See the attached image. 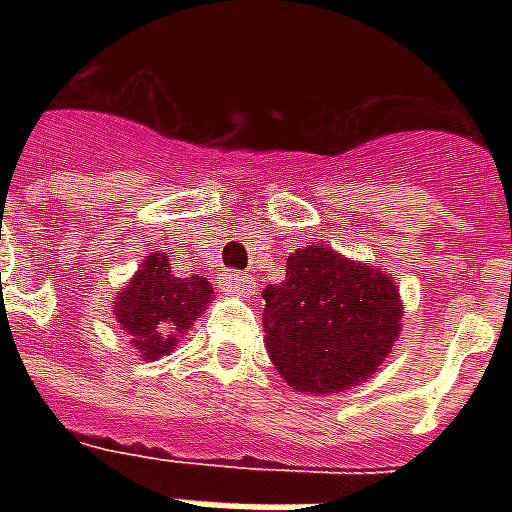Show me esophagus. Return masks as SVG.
Instances as JSON below:
<instances>
[{
    "label": "esophagus",
    "mask_w": 512,
    "mask_h": 512,
    "mask_svg": "<svg viewBox=\"0 0 512 512\" xmlns=\"http://www.w3.org/2000/svg\"><path fill=\"white\" fill-rule=\"evenodd\" d=\"M222 288L227 290V293H235V296H246V293H252L255 282H252V277L241 274V271H224Z\"/></svg>",
    "instance_id": "1"
}]
</instances>
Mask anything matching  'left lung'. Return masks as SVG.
Segmentation results:
<instances>
[{
    "label": "left lung",
    "mask_w": 512,
    "mask_h": 512,
    "mask_svg": "<svg viewBox=\"0 0 512 512\" xmlns=\"http://www.w3.org/2000/svg\"><path fill=\"white\" fill-rule=\"evenodd\" d=\"M266 351L296 392L332 395L378 373L403 326L392 277L332 246L288 257L285 282L263 290Z\"/></svg>",
    "instance_id": "obj_1"
}]
</instances>
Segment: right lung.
Here are the masks:
<instances>
[{
    "mask_svg": "<svg viewBox=\"0 0 512 512\" xmlns=\"http://www.w3.org/2000/svg\"><path fill=\"white\" fill-rule=\"evenodd\" d=\"M213 299L211 282L205 277L180 279L169 271V257L153 252L142 260L126 288L117 293V326L131 337L136 354L156 362L169 354L191 323L208 310Z\"/></svg>",
    "mask_w": 512,
    "mask_h": 512,
    "instance_id": "right-lung-1",
    "label": "right lung"
}]
</instances>
